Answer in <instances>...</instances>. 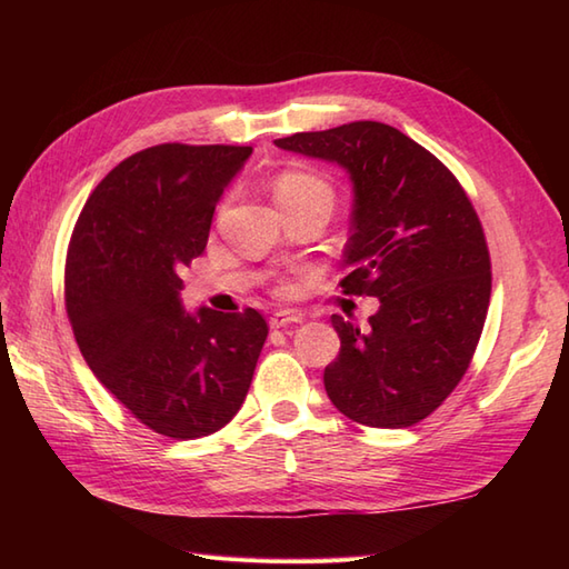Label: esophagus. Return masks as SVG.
Returning <instances> with one entry per match:
<instances>
[{
	"instance_id": "obj_1",
	"label": "esophagus",
	"mask_w": 569,
	"mask_h": 569,
	"mask_svg": "<svg viewBox=\"0 0 569 569\" xmlns=\"http://www.w3.org/2000/svg\"><path fill=\"white\" fill-rule=\"evenodd\" d=\"M298 322H303V312L298 310H276L269 318V325L273 330L286 328V325H298Z\"/></svg>"
}]
</instances>
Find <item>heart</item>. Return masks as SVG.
<instances>
[{"label": "heart", "instance_id": "1", "mask_svg": "<svg viewBox=\"0 0 569 569\" xmlns=\"http://www.w3.org/2000/svg\"><path fill=\"white\" fill-rule=\"evenodd\" d=\"M308 190H330V188L325 186L318 176L300 173V171L283 173L276 183V196H293V192H308Z\"/></svg>", "mask_w": 569, "mask_h": 569}]
</instances>
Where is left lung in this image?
<instances>
[{
	"label": "left lung",
	"instance_id": "obj_1",
	"mask_svg": "<svg viewBox=\"0 0 569 569\" xmlns=\"http://www.w3.org/2000/svg\"><path fill=\"white\" fill-rule=\"evenodd\" d=\"M273 143L349 173L355 208L340 286L381 300L367 330L332 316L340 355L325 367V391L361 426H416L455 391L485 330L491 261L475 204L445 163L389 124Z\"/></svg>",
	"mask_w": 569,
	"mask_h": 569
}]
</instances>
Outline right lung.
<instances>
[{"label":"right lung","mask_w":569,"mask_h":569,"mask_svg":"<svg viewBox=\"0 0 569 569\" xmlns=\"http://www.w3.org/2000/svg\"><path fill=\"white\" fill-rule=\"evenodd\" d=\"M249 156L224 143L143 149L102 178L70 237L66 310L84 361L131 416L173 440L237 416L269 335L253 308L180 306V273L204 251L214 204Z\"/></svg>","instance_id":"right-lung-1"}]
</instances>
